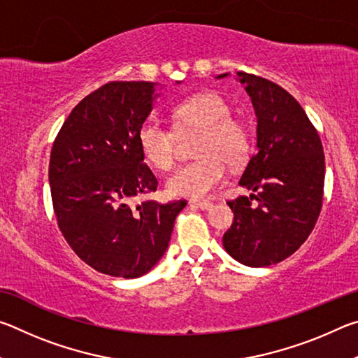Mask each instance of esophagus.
Wrapping results in <instances>:
<instances>
[{"mask_svg":"<svg viewBox=\"0 0 358 358\" xmlns=\"http://www.w3.org/2000/svg\"><path fill=\"white\" fill-rule=\"evenodd\" d=\"M191 205H192V207L201 208V210H210L211 207H213V203L207 202V201H192Z\"/></svg>","mask_w":358,"mask_h":358,"instance_id":"1","label":"esophagus"}]
</instances>
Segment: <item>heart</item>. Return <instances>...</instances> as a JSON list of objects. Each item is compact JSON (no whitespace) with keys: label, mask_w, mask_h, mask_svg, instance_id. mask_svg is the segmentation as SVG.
Returning <instances> with one entry per match:
<instances>
[{"label":"heart","mask_w":358,"mask_h":358,"mask_svg":"<svg viewBox=\"0 0 358 358\" xmlns=\"http://www.w3.org/2000/svg\"><path fill=\"white\" fill-rule=\"evenodd\" d=\"M173 129L145 120L137 143L145 161L161 172L171 171L177 159L180 136L199 132L194 155L199 159L180 167L167 181L172 196L201 199L222 185L226 164L240 167L250 156L251 136L243 121L232 117V107L215 92L192 94L172 107Z\"/></svg>","instance_id":"heart-1"}]
</instances>
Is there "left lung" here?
<instances>
[{
	"label": "left lung",
	"instance_id": "obj_1",
	"mask_svg": "<svg viewBox=\"0 0 358 358\" xmlns=\"http://www.w3.org/2000/svg\"><path fill=\"white\" fill-rule=\"evenodd\" d=\"M238 76L257 115V150L240 185L257 194L227 202L234 222L222 245L241 264L268 266L292 256L316 226L324 201V148L292 94L264 77Z\"/></svg>",
	"mask_w": 358,
	"mask_h": 358
}]
</instances>
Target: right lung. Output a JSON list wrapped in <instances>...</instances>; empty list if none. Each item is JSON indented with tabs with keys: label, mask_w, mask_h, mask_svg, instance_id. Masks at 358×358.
Here are the masks:
<instances>
[{
	"label": "right lung",
	"mask_w": 358,
	"mask_h": 358,
	"mask_svg": "<svg viewBox=\"0 0 358 358\" xmlns=\"http://www.w3.org/2000/svg\"><path fill=\"white\" fill-rule=\"evenodd\" d=\"M155 83L108 82L78 102L53 141V213L71 250L99 273L138 278L166 252L186 201L136 199L157 189L137 131Z\"/></svg>",
	"instance_id": "add662e5"
}]
</instances>
